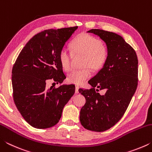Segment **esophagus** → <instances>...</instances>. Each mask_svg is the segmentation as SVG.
Listing matches in <instances>:
<instances>
[{"instance_id":"obj_1","label":"esophagus","mask_w":152,"mask_h":152,"mask_svg":"<svg viewBox=\"0 0 152 152\" xmlns=\"http://www.w3.org/2000/svg\"><path fill=\"white\" fill-rule=\"evenodd\" d=\"M78 90H79V87L78 86H76V88H75V93L76 94H78L79 92Z\"/></svg>"}]
</instances>
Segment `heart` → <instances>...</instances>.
<instances>
[{"label": "heart", "mask_w": 152, "mask_h": 152, "mask_svg": "<svg viewBox=\"0 0 152 152\" xmlns=\"http://www.w3.org/2000/svg\"><path fill=\"white\" fill-rule=\"evenodd\" d=\"M72 53L63 48L59 53L61 67L66 71L70 69V61L73 56H82L81 70H73L68 74V82L80 85L89 78L91 72L101 70L109 58V49L98 38L87 33L78 35L71 43Z\"/></svg>", "instance_id": "heart-1"}]
</instances>
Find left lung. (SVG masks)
<instances>
[{"mask_svg":"<svg viewBox=\"0 0 152 152\" xmlns=\"http://www.w3.org/2000/svg\"><path fill=\"white\" fill-rule=\"evenodd\" d=\"M88 33L99 36L106 43L109 58L88 81L92 88L79 89L86 99L80 121L86 129L102 132L114 126L125 114L137 89L138 60L134 49L121 35L97 29ZM101 89L106 91L104 95L97 92Z\"/></svg>","mask_w":152,"mask_h":152,"instance_id":"1","label":"left lung"}]
</instances>
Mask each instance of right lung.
<instances>
[{
	"label": "right lung",
	"instance_id": "obj_1",
	"mask_svg": "<svg viewBox=\"0 0 152 152\" xmlns=\"http://www.w3.org/2000/svg\"><path fill=\"white\" fill-rule=\"evenodd\" d=\"M78 27L48 29L31 39L20 51L12 70L13 100L24 119L37 129L50 128L60 121L75 86L46 88V80L62 83L66 78L59 53Z\"/></svg>",
	"mask_w": 152,
	"mask_h": 152
}]
</instances>
